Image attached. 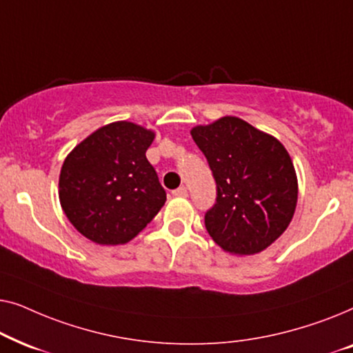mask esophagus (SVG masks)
Masks as SVG:
<instances>
[{"label":"esophagus","mask_w":353,"mask_h":353,"mask_svg":"<svg viewBox=\"0 0 353 353\" xmlns=\"http://www.w3.org/2000/svg\"><path fill=\"white\" fill-rule=\"evenodd\" d=\"M172 194L176 196V197H186L188 196V190H186L185 186H180V188H178V190L173 191Z\"/></svg>","instance_id":"34e87169"}]
</instances>
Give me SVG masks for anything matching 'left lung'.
Masks as SVG:
<instances>
[{"label": "left lung", "instance_id": "obj_1", "mask_svg": "<svg viewBox=\"0 0 353 353\" xmlns=\"http://www.w3.org/2000/svg\"><path fill=\"white\" fill-rule=\"evenodd\" d=\"M191 137L216 183L205 228L226 252L257 254L291 223L297 204L292 161L276 138L238 117L196 127Z\"/></svg>", "mask_w": 353, "mask_h": 353}]
</instances>
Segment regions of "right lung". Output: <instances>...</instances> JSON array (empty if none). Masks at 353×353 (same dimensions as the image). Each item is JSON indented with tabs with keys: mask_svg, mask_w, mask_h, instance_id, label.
<instances>
[{
	"mask_svg": "<svg viewBox=\"0 0 353 353\" xmlns=\"http://www.w3.org/2000/svg\"><path fill=\"white\" fill-rule=\"evenodd\" d=\"M152 139L151 130L114 122L67 156L59 201L85 238L103 245L128 243L165 204V190L146 159Z\"/></svg>",
	"mask_w": 353,
	"mask_h": 353,
	"instance_id": "add662e5",
	"label": "right lung"
}]
</instances>
